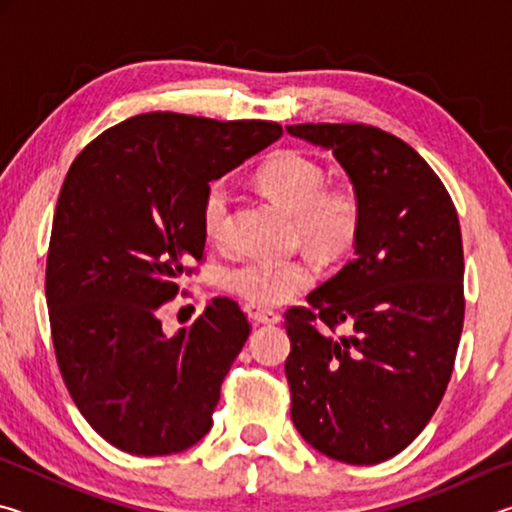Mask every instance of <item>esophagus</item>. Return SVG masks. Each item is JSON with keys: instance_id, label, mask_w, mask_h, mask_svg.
<instances>
[{"instance_id": "34e87169", "label": "esophagus", "mask_w": 512, "mask_h": 512, "mask_svg": "<svg viewBox=\"0 0 512 512\" xmlns=\"http://www.w3.org/2000/svg\"><path fill=\"white\" fill-rule=\"evenodd\" d=\"M246 314L255 325H275V323H280V320H282L280 314H275V311L255 307V305H246Z\"/></svg>"}]
</instances>
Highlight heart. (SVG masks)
Here are the masks:
<instances>
[{"mask_svg": "<svg viewBox=\"0 0 512 512\" xmlns=\"http://www.w3.org/2000/svg\"><path fill=\"white\" fill-rule=\"evenodd\" d=\"M255 183L277 205L293 214L300 241L318 257L348 255L361 228V205L350 187H325V171L300 151H277L259 164ZM230 194L223 180L205 187L201 201V230L207 241L219 244L228 232ZM316 280L309 257L262 259L246 257L228 266L221 287L248 305L271 309L307 291Z\"/></svg>", "mask_w": 512, "mask_h": 512, "instance_id": "b5f03b06", "label": "heart"}]
</instances>
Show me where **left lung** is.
Segmentation results:
<instances>
[{
  "label": "left lung",
  "instance_id": "obj_1",
  "mask_svg": "<svg viewBox=\"0 0 512 512\" xmlns=\"http://www.w3.org/2000/svg\"><path fill=\"white\" fill-rule=\"evenodd\" d=\"M332 151L361 205L354 259L291 307V420L334 461L400 454L436 413L463 332V241L445 185L409 144L366 124H296ZM339 324L350 335L334 337Z\"/></svg>",
  "mask_w": 512,
  "mask_h": 512
}]
</instances>
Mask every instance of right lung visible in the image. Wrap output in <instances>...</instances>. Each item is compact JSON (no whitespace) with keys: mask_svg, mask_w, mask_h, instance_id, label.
<instances>
[{"mask_svg":"<svg viewBox=\"0 0 512 512\" xmlns=\"http://www.w3.org/2000/svg\"><path fill=\"white\" fill-rule=\"evenodd\" d=\"M280 135L275 121L146 112L69 167L47 255L51 339L74 404L121 452L178 454L212 429L246 314L214 298L169 336L160 309L203 259L205 187Z\"/></svg>","mask_w":512,"mask_h":512,"instance_id":"1","label":"right lung"}]
</instances>
